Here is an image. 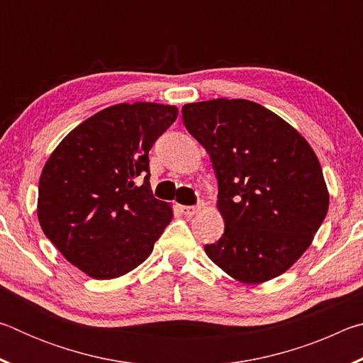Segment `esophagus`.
Wrapping results in <instances>:
<instances>
[{
	"label": "esophagus",
	"mask_w": 363,
	"mask_h": 363,
	"mask_svg": "<svg viewBox=\"0 0 363 363\" xmlns=\"http://www.w3.org/2000/svg\"><path fill=\"white\" fill-rule=\"evenodd\" d=\"M201 208H203V205H196V206H181V211L186 214L187 218H192L195 216L196 213H199Z\"/></svg>",
	"instance_id": "esophagus-1"
}]
</instances>
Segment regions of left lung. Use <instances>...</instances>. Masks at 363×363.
<instances>
[{"instance_id": "8db88e82", "label": "left lung", "mask_w": 363, "mask_h": 363, "mask_svg": "<svg viewBox=\"0 0 363 363\" xmlns=\"http://www.w3.org/2000/svg\"><path fill=\"white\" fill-rule=\"evenodd\" d=\"M182 120L210 155L219 187L225 229L205 245L206 255L243 284L279 277L309 248L328 211L314 150L279 115L247 99L187 104Z\"/></svg>"}]
</instances>
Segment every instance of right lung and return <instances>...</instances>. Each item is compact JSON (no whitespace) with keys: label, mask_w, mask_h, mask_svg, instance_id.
<instances>
[{"label":"right lung","mask_w":363,"mask_h":363,"mask_svg":"<svg viewBox=\"0 0 363 363\" xmlns=\"http://www.w3.org/2000/svg\"><path fill=\"white\" fill-rule=\"evenodd\" d=\"M176 118L177 108L163 104L104 108L67 134L43 168L41 229L89 277L136 269L173 219L152 194L149 152Z\"/></svg>","instance_id":"add662e5"}]
</instances>
